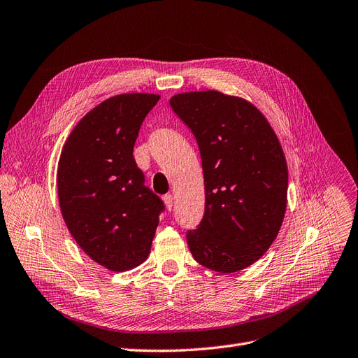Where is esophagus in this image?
Here are the masks:
<instances>
[{"instance_id": "34e87169", "label": "esophagus", "mask_w": 358, "mask_h": 358, "mask_svg": "<svg viewBox=\"0 0 358 358\" xmlns=\"http://www.w3.org/2000/svg\"><path fill=\"white\" fill-rule=\"evenodd\" d=\"M163 201H164V204H166V208L170 211L171 207H173V196H171L170 194H166V195L163 196Z\"/></svg>"}]
</instances>
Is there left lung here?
Masks as SVG:
<instances>
[{"label": "left lung", "instance_id": "8db88e82", "mask_svg": "<svg viewBox=\"0 0 358 358\" xmlns=\"http://www.w3.org/2000/svg\"><path fill=\"white\" fill-rule=\"evenodd\" d=\"M170 106L194 134L203 160L206 210L188 231L199 264L234 273L270 248L287 210L288 166L262 111L219 91L176 94Z\"/></svg>", "mask_w": 358, "mask_h": 358}]
</instances>
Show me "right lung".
<instances>
[{
    "mask_svg": "<svg viewBox=\"0 0 358 358\" xmlns=\"http://www.w3.org/2000/svg\"><path fill=\"white\" fill-rule=\"evenodd\" d=\"M157 94H120L94 107L70 132L57 169L63 219L78 245L111 271L147 260L164 210L134 159L139 127Z\"/></svg>",
    "mask_w": 358,
    "mask_h": 358,
    "instance_id": "obj_1",
    "label": "right lung"
}]
</instances>
